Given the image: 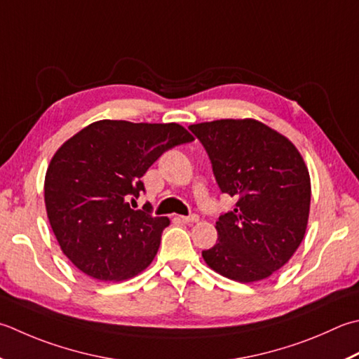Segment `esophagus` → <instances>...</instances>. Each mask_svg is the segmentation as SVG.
<instances>
[{
	"instance_id": "34e87169",
	"label": "esophagus",
	"mask_w": 359,
	"mask_h": 359,
	"mask_svg": "<svg viewBox=\"0 0 359 359\" xmlns=\"http://www.w3.org/2000/svg\"><path fill=\"white\" fill-rule=\"evenodd\" d=\"M180 221L188 222V224H193V222H198L199 221V216L198 215H189V216H180Z\"/></svg>"
}]
</instances>
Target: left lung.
<instances>
[{
	"instance_id": "left-lung-1",
	"label": "left lung",
	"mask_w": 359,
	"mask_h": 359,
	"mask_svg": "<svg viewBox=\"0 0 359 359\" xmlns=\"http://www.w3.org/2000/svg\"><path fill=\"white\" fill-rule=\"evenodd\" d=\"M212 160L221 191L236 198L216 221L217 241L202 257L240 283L271 277L304 240L311 202L310 172L282 133L252 118L189 126Z\"/></svg>"
}]
</instances>
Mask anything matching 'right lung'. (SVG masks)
Wrapping results in <instances>:
<instances>
[{
	"instance_id": "1",
	"label": "right lung",
	"mask_w": 359,
	"mask_h": 359,
	"mask_svg": "<svg viewBox=\"0 0 359 359\" xmlns=\"http://www.w3.org/2000/svg\"><path fill=\"white\" fill-rule=\"evenodd\" d=\"M177 123L101 119L63 143L45 175V205L63 254L102 282L138 276L152 263L165 216L130 208L142 177L165 151L193 142Z\"/></svg>"
}]
</instances>
